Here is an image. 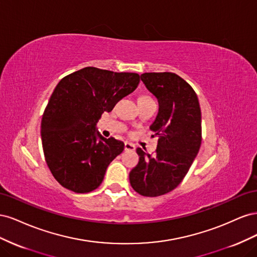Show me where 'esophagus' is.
Wrapping results in <instances>:
<instances>
[{"label": "esophagus", "instance_id": "34e87169", "mask_svg": "<svg viewBox=\"0 0 257 257\" xmlns=\"http://www.w3.org/2000/svg\"><path fill=\"white\" fill-rule=\"evenodd\" d=\"M124 150L125 151H134L135 150V146L131 143H125L124 144Z\"/></svg>", "mask_w": 257, "mask_h": 257}]
</instances>
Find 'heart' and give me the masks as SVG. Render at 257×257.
<instances>
[{
    "instance_id": "obj_1",
    "label": "heart",
    "mask_w": 257,
    "mask_h": 257,
    "mask_svg": "<svg viewBox=\"0 0 257 257\" xmlns=\"http://www.w3.org/2000/svg\"><path fill=\"white\" fill-rule=\"evenodd\" d=\"M147 98H150V97H148V96H141V97H139V99H147Z\"/></svg>"
}]
</instances>
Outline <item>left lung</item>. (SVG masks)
Instances as JSON below:
<instances>
[{
	"mask_svg": "<svg viewBox=\"0 0 257 257\" xmlns=\"http://www.w3.org/2000/svg\"><path fill=\"white\" fill-rule=\"evenodd\" d=\"M158 98L159 112L150 130L159 137L157 153L136 150L139 162L130 182L138 194L157 197L173 191L188 174L201 144V112L195 91L174 73L141 75Z\"/></svg>",
	"mask_w": 257,
	"mask_h": 257,
	"instance_id": "8db88e82",
	"label": "left lung"
}]
</instances>
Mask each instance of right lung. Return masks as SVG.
<instances>
[{
  "mask_svg": "<svg viewBox=\"0 0 257 257\" xmlns=\"http://www.w3.org/2000/svg\"><path fill=\"white\" fill-rule=\"evenodd\" d=\"M135 73L84 67L61 79L44 111L41 133L46 163L56 180L75 193H89L102 183L106 169L124 144L96 130L139 83Z\"/></svg>",
  "mask_w": 257,
  "mask_h": 257,
  "instance_id": "obj_1",
  "label": "right lung"
}]
</instances>
